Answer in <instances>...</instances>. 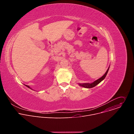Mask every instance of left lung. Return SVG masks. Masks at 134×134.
<instances>
[{
  "instance_id": "1",
  "label": "left lung",
  "mask_w": 134,
  "mask_h": 134,
  "mask_svg": "<svg viewBox=\"0 0 134 134\" xmlns=\"http://www.w3.org/2000/svg\"><path fill=\"white\" fill-rule=\"evenodd\" d=\"M109 68H110V66L109 67V68L107 69L105 73L101 77H100V79H99L98 80H97L96 81H95L93 83H79V85L80 86H82V87H85V88H92L93 87H95V86L97 85L98 84H99L100 82H101L105 79V77H106V76L108 74V72L109 71Z\"/></svg>"
}]
</instances>
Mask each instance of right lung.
Listing matches in <instances>:
<instances>
[{
	"label": "right lung",
	"mask_w": 134,
	"mask_h": 134,
	"mask_svg": "<svg viewBox=\"0 0 134 134\" xmlns=\"http://www.w3.org/2000/svg\"><path fill=\"white\" fill-rule=\"evenodd\" d=\"M25 85V86H26V87H28V88H30V89H31V90H32V88H31V87H30V86H28V85Z\"/></svg>",
	"instance_id": "right-lung-1"
}]
</instances>
